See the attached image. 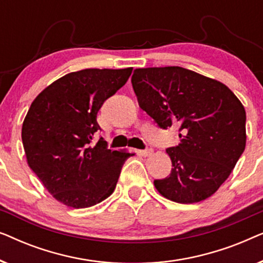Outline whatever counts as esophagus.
<instances>
[{
  "mask_svg": "<svg viewBox=\"0 0 263 263\" xmlns=\"http://www.w3.org/2000/svg\"><path fill=\"white\" fill-rule=\"evenodd\" d=\"M140 154L143 157H151L153 154V149L152 148H147V149H143L140 152Z\"/></svg>",
  "mask_w": 263,
  "mask_h": 263,
  "instance_id": "34e87169",
  "label": "esophagus"
}]
</instances>
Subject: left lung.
Masks as SVG:
<instances>
[{
	"mask_svg": "<svg viewBox=\"0 0 263 263\" xmlns=\"http://www.w3.org/2000/svg\"><path fill=\"white\" fill-rule=\"evenodd\" d=\"M132 84L139 105L160 128L179 125L178 146L166 149L170 176L154 186L177 203L213 195L246 148V110L222 82L182 67L138 68Z\"/></svg>",
	"mask_w": 263,
	"mask_h": 263,
	"instance_id": "obj_1",
	"label": "left lung"
}]
</instances>
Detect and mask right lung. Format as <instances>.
Instances as JSON below:
<instances>
[{
	"label": "right lung",
	"instance_id": "obj_1",
	"mask_svg": "<svg viewBox=\"0 0 263 263\" xmlns=\"http://www.w3.org/2000/svg\"><path fill=\"white\" fill-rule=\"evenodd\" d=\"M133 68L84 69L57 79L32 102L21 139L28 166L46 190L68 207L87 208L107 199L133 153L112 151L97 114L130 77Z\"/></svg>",
	"mask_w": 263,
	"mask_h": 263
}]
</instances>
